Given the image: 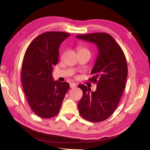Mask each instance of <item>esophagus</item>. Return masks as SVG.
Wrapping results in <instances>:
<instances>
[{"label":"esophagus","instance_id":"1","mask_svg":"<svg viewBox=\"0 0 150 150\" xmlns=\"http://www.w3.org/2000/svg\"><path fill=\"white\" fill-rule=\"evenodd\" d=\"M70 88H76V84L75 83H70Z\"/></svg>","mask_w":150,"mask_h":150}]
</instances>
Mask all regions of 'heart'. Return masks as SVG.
Returning a JSON list of instances; mask_svg holds the SVG:
<instances>
[{
    "label": "heart",
    "instance_id": "obj_1",
    "mask_svg": "<svg viewBox=\"0 0 150 150\" xmlns=\"http://www.w3.org/2000/svg\"><path fill=\"white\" fill-rule=\"evenodd\" d=\"M77 50H78V53L79 52H88V53H90V51H89L86 48V47H83V46H79V47H78Z\"/></svg>",
    "mask_w": 150,
    "mask_h": 150
}]
</instances>
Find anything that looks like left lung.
Instances as JSON below:
<instances>
[{
  "instance_id": "1",
  "label": "left lung",
  "mask_w": 150,
  "mask_h": 150,
  "mask_svg": "<svg viewBox=\"0 0 150 150\" xmlns=\"http://www.w3.org/2000/svg\"><path fill=\"white\" fill-rule=\"evenodd\" d=\"M76 37L94 43L98 50L91 72L93 76L89 79L97 84V89L90 92L89 87L78 85L83 92L78 104L79 113L90 122H102L113 113L123 93L128 75L126 57L120 46L108 33L78 35Z\"/></svg>"
}]
</instances>
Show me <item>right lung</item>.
Listing matches in <instances>:
<instances>
[{"mask_svg":"<svg viewBox=\"0 0 150 150\" xmlns=\"http://www.w3.org/2000/svg\"><path fill=\"white\" fill-rule=\"evenodd\" d=\"M70 34L48 31L37 37L25 52L22 68V84L33 112L44 119L57 115L69 84L54 81L53 67L59 60V50Z\"/></svg>","mask_w":150,"mask_h":150,"instance_id":"obj_1","label":"right lung"}]
</instances>
